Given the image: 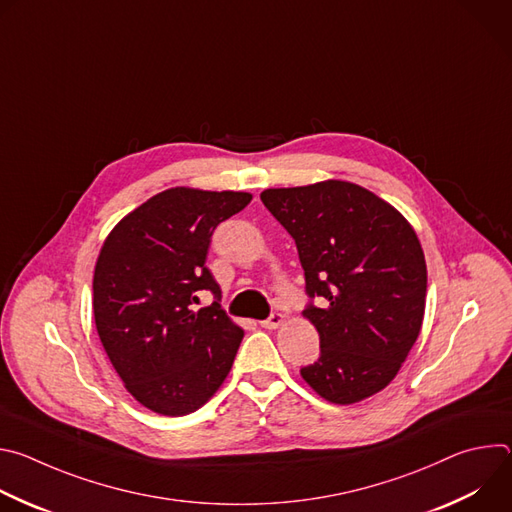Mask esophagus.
Masks as SVG:
<instances>
[{"mask_svg":"<svg viewBox=\"0 0 512 512\" xmlns=\"http://www.w3.org/2000/svg\"><path fill=\"white\" fill-rule=\"evenodd\" d=\"M283 322H285V316L277 312V314H271L267 320H263V322H261V326H263V328H267V330H273V328H279Z\"/></svg>","mask_w":512,"mask_h":512,"instance_id":"obj_1","label":"esophagus"}]
</instances>
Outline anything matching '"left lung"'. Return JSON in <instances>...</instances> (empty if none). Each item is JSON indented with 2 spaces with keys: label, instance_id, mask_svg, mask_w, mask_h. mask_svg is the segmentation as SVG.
Returning a JSON list of instances; mask_svg holds the SVG:
<instances>
[{
  "label": "left lung",
  "instance_id": "1",
  "mask_svg": "<svg viewBox=\"0 0 512 512\" xmlns=\"http://www.w3.org/2000/svg\"><path fill=\"white\" fill-rule=\"evenodd\" d=\"M294 237L320 334V358L302 379L326 401L352 405L383 391L413 348L425 312L427 267L407 218L344 180L261 192Z\"/></svg>",
  "mask_w": 512,
  "mask_h": 512
}]
</instances>
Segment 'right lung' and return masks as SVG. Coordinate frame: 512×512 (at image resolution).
Returning a JSON list of instances; mask_svg holds the SVG:
<instances>
[{
  "mask_svg": "<svg viewBox=\"0 0 512 512\" xmlns=\"http://www.w3.org/2000/svg\"><path fill=\"white\" fill-rule=\"evenodd\" d=\"M251 198L176 186L123 216L101 247L93 275L97 332L125 389L154 413L200 409L233 367L243 328L218 304L221 287L204 263L216 225ZM202 288L217 302L196 311Z\"/></svg>",
  "mask_w": 512,
  "mask_h": 512,
  "instance_id": "obj_1",
  "label": "right lung"
}]
</instances>
